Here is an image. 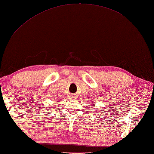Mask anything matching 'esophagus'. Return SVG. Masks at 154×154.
Returning <instances> with one entry per match:
<instances>
[{"mask_svg":"<svg viewBox=\"0 0 154 154\" xmlns=\"http://www.w3.org/2000/svg\"><path fill=\"white\" fill-rule=\"evenodd\" d=\"M72 97H73V98H75V96H72Z\"/></svg>","mask_w":154,"mask_h":154,"instance_id":"esophagus-1","label":"esophagus"}]
</instances>
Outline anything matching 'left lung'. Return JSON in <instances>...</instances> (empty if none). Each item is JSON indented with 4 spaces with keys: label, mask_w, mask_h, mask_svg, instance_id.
I'll use <instances>...</instances> for the list:
<instances>
[{
    "label": "left lung",
    "mask_w": 154,
    "mask_h": 154,
    "mask_svg": "<svg viewBox=\"0 0 154 154\" xmlns=\"http://www.w3.org/2000/svg\"><path fill=\"white\" fill-rule=\"evenodd\" d=\"M91 104H92V103H91Z\"/></svg>",
    "instance_id": "8db88e82"
}]
</instances>
